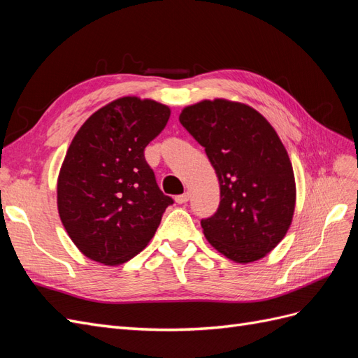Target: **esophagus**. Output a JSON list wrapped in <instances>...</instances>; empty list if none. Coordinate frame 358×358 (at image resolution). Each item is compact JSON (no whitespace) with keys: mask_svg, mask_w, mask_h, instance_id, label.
Listing matches in <instances>:
<instances>
[{"mask_svg":"<svg viewBox=\"0 0 358 358\" xmlns=\"http://www.w3.org/2000/svg\"><path fill=\"white\" fill-rule=\"evenodd\" d=\"M188 200H189V192H183V194H180V196L176 197V203H179V204L187 203Z\"/></svg>","mask_w":358,"mask_h":358,"instance_id":"34e87169","label":"esophagus"}]
</instances>
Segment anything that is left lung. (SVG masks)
<instances>
[{
	"instance_id": "obj_1",
	"label": "left lung",
	"mask_w": 358,
	"mask_h": 358,
	"mask_svg": "<svg viewBox=\"0 0 358 358\" xmlns=\"http://www.w3.org/2000/svg\"><path fill=\"white\" fill-rule=\"evenodd\" d=\"M179 121L220 180V208L201 220L206 239L236 263L266 257L285 237L296 208L294 171L275 128L252 107L224 99L188 106Z\"/></svg>"
}]
</instances>
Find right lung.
Returning <instances> with one entry per match:
<instances>
[{
  "instance_id": "1",
  "label": "right lung",
  "mask_w": 358,
  "mask_h": 358,
  "mask_svg": "<svg viewBox=\"0 0 358 358\" xmlns=\"http://www.w3.org/2000/svg\"><path fill=\"white\" fill-rule=\"evenodd\" d=\"M170 107L122 96L92 113L76 133L59 170L58 212L79 251L117 266L143 251L173 204L145 159Z\"/></svg>"
}]
</instances>
